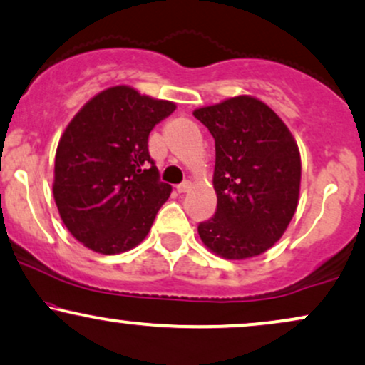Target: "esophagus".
Listing matches in <instances>:
<instances>
[{"mask_svg":"<svg viewBox=\"0 0 365 365\" xmlns=\"http://www.w3.org/2000/svg\"><path fill=\"white\" fill-rule=\"evenodd\" d=\"M190 187H192L190 182H183L177 187V192H178V194H187V192L190 190Z\"/></svg>","mask_w":365,"mask_h":365,"instance_id":"esophagus-1","label":"esophagus"}]
</instances>
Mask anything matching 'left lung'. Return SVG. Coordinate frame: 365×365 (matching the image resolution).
Segmentation results:
<instances>
[{
    "label": "left lung",
    "mask_w": 365,
    "mask_h": 365,
    "mask_svg": "<svg viewBox=\"0 0 365 365\" xmlns=\"http://www.w3.org/2000/svg\"><path fill=\"white\" fill-rule=\"evenodd\" d=\"M194 117L216 140L217 209L199 225L202 243L226 260L265 253L282 238L299 204L296 139L269 105L250 95L195 108Z\"/></svg>",
    "instance_id": "1"
}]
</instances>
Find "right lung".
<instances>
[{"label":"right lung","mask_w":365,"mask_h":365,"mask_svg":"<svg viewBox=\"0 0 365 365\" xmlns=\"http://www.w3.org/2000/svg\"><path fill=\"white\" fill-rule=\"evenodd\" d=\"M177 105L127 85L96 93L71 118L56 149L52 194L68 231L102 255L133 250L148 236L171 185L148 138Z\"/></svg>","instance_id":"1"}]
</instances>
